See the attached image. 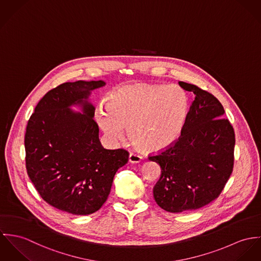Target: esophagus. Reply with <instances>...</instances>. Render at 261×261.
<instances>
[{"mask_svg": "<svg viewBox=\"0 0 261 261\" xmlns=\"http://www.w3.org/2000/svg\"><path fill=\"white\" fill-rule=\"evenodd\" d=\"M128 160L130 163H133V164L139 163L142 160V156H140L139 154H136V153H130Z\"/></svg>", "mask_w": 261, "mask_h": 261, "instance_id": "esophagus-1", "label": "esophagus"}]
</instances>
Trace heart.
I'll list each match as a JSON object with an SVG mask.
<instances>
[{"mask_svg":"<svg viewBox=\"0 0 261 261\" xmlns=\"http://www.w3.org/2000/svg\"><path fill=\"white\" fill-rule=\"evenodd\" d=\"M106 104L95 108V121L109 144L131 137L149 152L170 147L179 138L189 110V98L177 85L136 83L114 89Z\"/></svg>","mask_w":261,"mask_h":261,"instance_id":"heart-1","label":"heart"}]
</instances>
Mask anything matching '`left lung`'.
<instances>
[{"label":"left lung","instance_id":"8db88e82","mask_svg":"<svg viewBox=\"0 0 261 261\" xmlns=\"http://www.w3.org/2000/svg\"><path fill=\"white\" fill-rule=\"evenodd\" d=\"M179 85L194 94L181 136L166 151L149 157L161 168L154 199L172 213L195 210L217 198L231 174L235 145L221 103L195 85Z\"/></svg>","mask_w":261,"mask_h":261}]
</instances>
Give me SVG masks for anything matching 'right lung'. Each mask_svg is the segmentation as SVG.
<instances>
[{
  "label": "right lung",
  "instance_id": "right-lung-1",
  "mask_svg": "<svg viewBox=\"0 0 261 261\" xmlns=\"http://www.w3.org/2000/svg\"><path fill=\"white\" fill-rule=\"evenodd\" d=\"M105 84L102 80H79L50 90L37 104L26 129V168L31 181L46 202L74 215L99 210L118 169L128 161L126 150L101 145L93 120L89 97Z\"/></svg>",
  "mask_w": 261,
  "mask_h": 261
}]
</instances>
